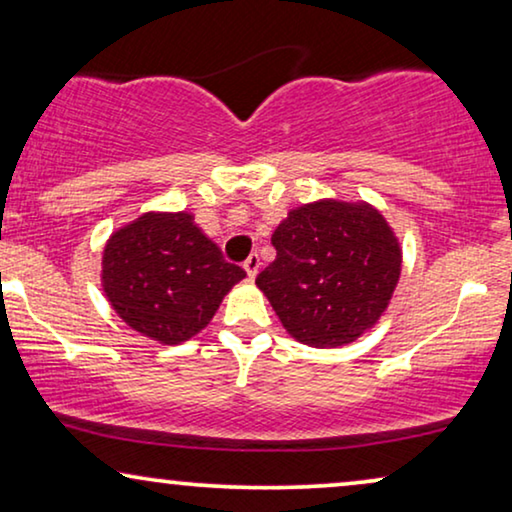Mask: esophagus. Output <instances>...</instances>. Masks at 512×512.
<instances>
[{"label": "esophagus", "mask_w": 512, "mask_h": 512, "mask_svg": "<svg viewBox=\"0 0 512 512\" xmlns=\"http://www.w3.org/2000/svg\"><path fill=\"white\" fill-rule=\"evenodd\" d=\"M258 268H261V258H258V254H249L247 261H244V270L251 279L258 275Z\"/></svg>", "instance_id": "34e87169"}]
</instances>
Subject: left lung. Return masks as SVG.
<instances>
[{"label":"left lung","mask_w":512,"mask_h":512,"mask_svg":"<svg viewBox=\"0 0 512 512\" xmlns=\"http://www.w3.org/2000/svg\"><path fill=\"white\" fill-rule=\"evenodd\" d=\"M277 258L256 277L286 331L340 347L377 324L401 277V247L368 202L319 200L291 209L272 233Z\"/></svg>","instance_id":"left-lung-1"}]
</instances>
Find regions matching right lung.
Returning <instances> with one entry per match:
<instances>
[{"instance_id": "right-lung-1", "label": "right lung", "mask_w": 512, "mask_h": 512, "mask_svg": "<svg viewBox=\"0 0 512 512\" xmlns=\"http://www.w3.org/2000/svg\"><path fill=\"white\" fill-rule=\"evenodd\" d=\"M244 277L188 212L142 214L109 237L102 256V289L111 307L130 328L163 345L200 333Z\"/></svg>"}]
</instances>
